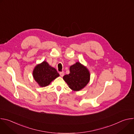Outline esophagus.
<instances>
[{"instance_id": "obj_1", "label": "esophagus", "mask_w": 134, "mask_h": 134, "mask_svg": "<svg viewBox=\"0 0 134 134\" xmlns=\"http://www.w3.org/2000/svg\"><path fill=\"white\" fill-rule=\"evenodd\" d=\"M59 74H60V75L62 76V77H63V76H64V71H60V72H59Z\"/></svg>"}]
</instances>
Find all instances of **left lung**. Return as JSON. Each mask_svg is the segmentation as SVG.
<instances>
[{"label": "left lung", "mask_w": 134, "mask_h": 134, "mask_svg": "<svg viewBox=\"0 0 134 134\" xmlns=\"http://www.w3.org/2000/svg\"><path fill=\"white\" fill-rule=\"evenodd\" d=\"M70 73L65 75L64 80L73 91H78L84 88L90 81V72L87 69L77 62L70 67Z\"/></svg>", "instance_id": "left-lung-1"}]
</instances>
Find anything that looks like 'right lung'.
<instances>
[{"label":"right lung","instance_id":"obj_1","mask_svg":"<svg viewBox=\"0 0 134 134\" xmlns=\"http://www.w3.org/2000/svg\"><path fill=\"white\" fill-rule=\"evenodd\" d=\"M35 81L41 87L48 86L51 81L59 76L56 69L51 67L48 63L43 62L37 65L33 72Z\"/></svg>","mask_w":134,"mask_h":134}]
</instances>
